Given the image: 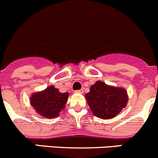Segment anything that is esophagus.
I'll use <instances>...</instances> for the list:
<instances>
[{"mask_svg":"<svg viewBox=\"0 0 158 158\" xmlns=\"http://www.w3.org/2000/svg\"><path fill=\"white\" fill-rule=\"evenodd\" d=\"M75 93H77V94H83L84 93V90H83V89H81V90H75Z\"/></svg>","mask_w":158,"mask_h":158,"instance_id":"1","label":"esophagus"}]
</instances>
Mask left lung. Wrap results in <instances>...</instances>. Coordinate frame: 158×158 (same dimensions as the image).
<instances>
[{"mask_svg": "<svg viewBox=\"0 0 158 158\" xmlns=\"http://www.w3.org/2000/svg\"><path fill=\"white\" fill-rule=\"evenodd\" d=\"M85 98L94 114L101 119H110L118 114L128 100L124 89L108 86L100 81L90 87Z\"/></svg>", "mask_w": 158, "mask_h": 158, "instance_id": "left-lung-1", "label": "left lung"}]
</instances>
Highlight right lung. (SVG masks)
<instances>
[{"mask_svg":"<svg viewBox=\"0 0 158 158\" xmlns=\"http://www.w3.org/2000/svg\"><path fill=\"white\" fill-rule=\"evenodd\" d=\"M68 96V93H60L51 85L43 91L34 94L31 98V104L44 118H53L58 116L60 110L64 108Z\"/></svg>","mask_w":158,"mask_h":158,"instance_id":"add662e5","label":"right lung"}]
</instances>
